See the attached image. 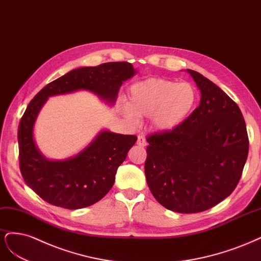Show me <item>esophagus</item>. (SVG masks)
<instances>
[{"mask_svg": "<svg viewBox=\"0 0 261 261\" xmlns=\"http://www.w3.org/2000/svg\"><path fill=\"white\" fill-rule=\"evenodd\" d=\"M137 144H138L139 146L144 147V146L147 145V142H146V140H145L144 137H143V136H139V137H138V141H137Z\"/></svg>", "mask_w": 261, "mask_h": 261, "instance_id": "1", "label": "esophagus"}]
</instances>
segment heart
<instances>
[{"mask_svg":"<svg viewBox=\"0 0 261 261\" xmlns=\"http://www.w3.org/2000/svg\"><path fill=\"white\" fill-rule=\"evenodd\" d=\"M197 97L196 88L189 82L148 78L130 88L129 106L121 105L120 111L130 120H136L137 116H150L153 128L167 132L188 119Z\"/></svg>","mask_w":261,"mask_h":261,"instance_id":"1","label":"heart"}]
</instances>
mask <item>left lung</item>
Instances as JSON below:
<instances>
[{"label":"left lung","instance_id":"8db88e82","mask_svg":"<svg viewBox=\"0 0 261 261\" xmlns=\"http://www.w3.org/2000/svg\"><path fill=\"white\" fill-rule=\"evenodd\" d=\"M187 71L200 91V103L178 128L147 137L145 175L159 204L194 214L219 204L237 188L249 142L238 104L203 74Z\"/></svg>","mask_w":261,"mask_h":261}]
</instances>
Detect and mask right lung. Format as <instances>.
Here are the masks:
<instances>
[{
  "instance_id": "right-lung-1",
  "label": "right lung",
  "mask_w": 261,
  "mask_h": 261,
  "mask_svg": "<svg viewBox=\"0 0 261 261\" xmlns=\"http://www.w3.org/2000/svg\"><path fill=\"white\" fill-rule=\"evenodd\" d=\"M136 73L127 62L80 67L48 83L31 99L18 127L19 167L24 182L42 199L67 209L95 204L113 188L117 169L138 140L136 136L103 130L75 156L47 159L33 138L37 117L47 98L87 90L113 105L122 82Z\"/></svg>"
}]
</instances>
